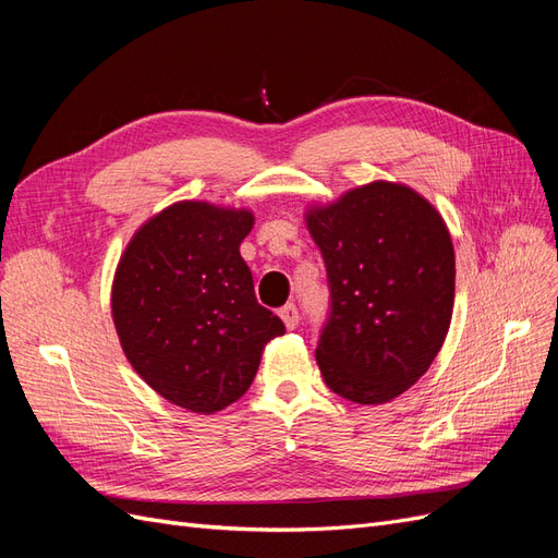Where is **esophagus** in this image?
I'll return each instance as SVG.
<instances>
[{
  "mask_svg": "<svg viewBox=\"0 0 558 558\" xmlns=\"http://www.w3.org/2000/svg\"><path fill=\"white\" fill-rule=\"evenodd\" d=\"M279 316H281V320H283V326L289 328V330L298 328V324H300V312H298V307L293 305V302H289V305H283V307L279 310Z\"/></svg>",
  "mask_w": 558,
  "mask_h": 558,
  "instance_id": "1",
  "label": "esophagus"
}]
</instances>
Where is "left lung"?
<instances>
[{
  "mask_svg": "<svg viewBox=\"0 0 558 558\" xmlns=\"http://www.w3.org/2000/svg\"><path fill=\"white\" fill-rule=\"evenodd\" d=\"M307 228L330 289L316 347L324 381L359 404L398 398L451 324L456 260L442 216L408 185L373 181L312 207Z\"/></svg>",
  "mask_w": 558,
  "mask_h": 558,
  "instance_id": "8db88e82",
  "label": "left lung"
}]
</instances>
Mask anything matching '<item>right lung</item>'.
<instances>
[{"mask_svg": "<svg viewBox=\"0 0 558 558\" xmlns=\"http://www.w3.org/2000/svg\"><path fill=\"white\" fill-rule=\"evenodd\" d=\"M246 209L177 202L146 221L118 263L111 312L137 375L183 410L211 414L240 400L263 349L283 335L258 305L240 244Z\"/></svg>", "mask_w": 558, "mask_h": 558, "instance_id": "add662e5", "label": "right lung"}]
</instances>
